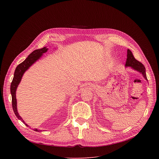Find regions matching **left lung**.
Returning a JSON list of instances; mask_svg holds the SVG:
<instances>
[{
  "mask_svg": "<svg viewBox=\"0 0 159 159\" xmlns=\"http://www.w3.org/2000/svg\"><path fill=\"white\" fill-rule=\"evenodd\" d=\"M125 66H131L132 69L140 72L143 75L144 78L147 80H148L146 75V72H145V67L140 61H138L137 59H135L132 52L128 49L127 51V59H126Z\"/></svg>",
  "mask_w": 159,
  "mask_h": 159,
  "instance_id": "obj_1",
  "label": "left lung"
}]
</instances>
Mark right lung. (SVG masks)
<instances>
[{
	"instance_id": "1",
	"label": "right lung",
	"mask_w": 159,
	"mask_h": 159,
	"mask_svg": "<svg viewBox=\"0 0 159 159\" xmlns=\"http://www.w3.org/2000/svg\"><path fill=\"white\" fill-rule=\"evenodd\" d=\"M48 50V48L46 47H44L41 49H38L33 51L27 58L26 59L19 64L14 72V77L12 79V81L11 84V93L12 95V109L13 111L15 113L16 116L17 118L20 120L21 121L24 123L25 125L27 126H29L21 118V117L19 115V113L17 112V101L16 98V91L17 87L20 83L22 77L24 73L29 69V67L31 66L36 61H37L43 55V53L47 52ZM34 131H39L37 129H35Z\"/></svg>"
}]
</instances>
